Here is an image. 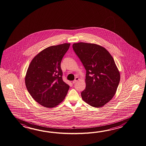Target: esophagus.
Segmentation results:
<instances>
[{"label":"esophagus","instance_id":"1","mask_svg":"<svg viewBox=\"0 0 146 146\" xmlns=\"http://www.w3.org/2000/svg\"><path fill=\"white\" fill-rule=\"evenodd\" d=\"M79 80V78L76 77L75 78V79H74V80L72 81V84H74L76 82H77Z\"/></svg>","mask_w":146,"mask_h":146}]
</instances>
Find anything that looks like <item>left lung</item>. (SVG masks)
I'll return each mask as SVG.
<instances>
[{"instance_id":"left-lung-1","label":"left lung","mask_w":146,"mask_h":146,"mask_svg":"<svg viewBox=\"0 0 146 146\" xmlns=\"http://www.w3.org/2000/svg\"><path fill=\"white\" fill-rule=\"evenodd\" d=\"M72 48L86 70L82 99L93 107H102L114 96L119 83L114 60L105 48L96 44L80 42Z\"/></svg>"}]
</instances>
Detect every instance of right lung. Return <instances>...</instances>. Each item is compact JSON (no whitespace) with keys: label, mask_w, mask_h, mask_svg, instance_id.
<instances>
[{"label":"right lung","mask_w":146,"mask_h":146,"mask_svg":"<svg viewBox=\"0 0 146 146\" xmlns=\"http://www.w3.org/2000/svg\"><path fill=\"white\" fill-rule=\"evenodd\" d=\"M70 43L51 46L35 56L28 67L25 83L29 93L41 106L52 108L65 98L69 86L62 80L60 63Z\"/></svg>","instance_id":"1"}]
</instances>
